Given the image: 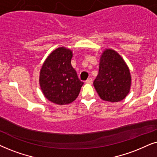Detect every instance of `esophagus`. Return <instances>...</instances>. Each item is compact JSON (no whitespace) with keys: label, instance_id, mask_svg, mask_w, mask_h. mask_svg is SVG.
Masks as SVG:
<instances>
[{"label":"esophagus","instance_id":"esophagus-1","mask_svg":"<svg viewBox=\"0 0 157 157\" xmlns=\"http://www.w3.org/2000/svg\"><path fill=\"white\" fill-rule=\"evenodd\" d=\"M85 82L88 83V84H92V83H93V79H92L91 77H90V78H88L86 81H85Z\"/></svg>","mask_w":157,"mask_h":157}]
</instances>
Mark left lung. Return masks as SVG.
Returning <instances> with one entry per match:
<instances>
[{
	"label": "left lung",
	"mask_w": 157,
	"mask_h": 157,
	"mask_svg": "<svg viewBox=\"0 0 157 157\" xmlns=\"http://www.w3.org/2000/svg\"><path fill=\"white\" fill-rule=\"evenodd\" d=\"M131 84L130 71L120 54L113 49L105 50L100 57L98 75L93 82L100 98L112 103L121 101L128 94Z\"/></svg>",
	"instance_id": "8db88e82"
}]
</instances>
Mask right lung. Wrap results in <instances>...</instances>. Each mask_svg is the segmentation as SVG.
Segmentation results:
<instances>
[{"label": "right lung", "instance_id": "obj_1", "mask_svg": "<svg viewBox=\"0 0 157 157\" xmlns=\"http://www.w3.org/2000/svg\"><path fill=\"white\" fill-rule=\"evenodd\" d=\"M72 57L71 50L59 47L48 56L41 69L39 85L43 94L58 105L74 101L84 84L71 65Z\"/></svg>", "mask_w": 157, "mask_h": 157}]
</instances>
